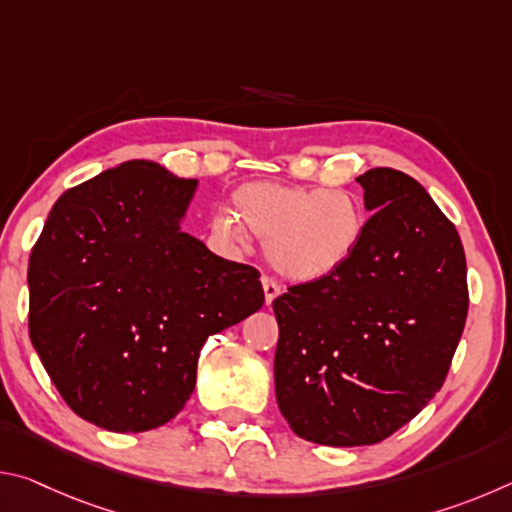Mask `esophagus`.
<instances>
[{
	"label": "esophagus",
	"mask_w": 512,
	"mask_h": 512,
	"mask_svg": "<svg viewBox=\"0 0 512 512\" xmlns=\"http://www.w3.org/2000/svg\"><path fill=\"white\" fill-rule=\"evenodd\" d=\"M262 287H264V298H266V305H271V302L280 296V284H277L273 277H268V275H264L262 277Z\"/></svg>",
	"instance_id": "1"
}]
</instances>
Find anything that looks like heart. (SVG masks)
Masks as SVG:
<instances>
[{
  "label": "heart",
  "mask_w": 512,
  "mask_h": 512,
  "mask_svg": "<svg viewBox=\"0 0 512 512\" xmlns=\"http://www.w3.org/2000/svg\"><path fill=\"white\" fill-rule=\"evenodd\" d=\"M366 216L345 189L282 183L241 185L232 194V214L216 212L212 232L239 246L249 235L268 241V262L293 282H320L348 264L359 248Z\"/></svg>",
  "instance_id": "heart-1"
}]
</instances>
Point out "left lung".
I'll return each mask as SVG.
<instances>
[{"mask_svg":"<svg viewBox=\"0 0 512 512\" xmlns=\"http://www.w3.org/2000/svg\"><path fill=\"white\" fill-rule=\"evenodd\" d=\"M357 183L372 216L348 264L273 300L277 406L332 447L375 445L429 404L470 305L461 237L427 189L391 167Z\"/></svg>","mask_w":512,"mask_h":512,"instance_id":"obj_1","label":"left lung"}]
</instances>
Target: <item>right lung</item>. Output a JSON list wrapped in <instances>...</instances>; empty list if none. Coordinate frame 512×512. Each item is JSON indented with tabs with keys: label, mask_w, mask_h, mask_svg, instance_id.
I'll use <instances>...</instances> for the list:
<instances>
[{
	"label": "right lung",
	"mask_w": 512,
	"mask_h": 512,
	"mask_svg": "<svg viewBox=\"0 0 512 512\" xmlns=\"http://www.w3.org/2000/svg\"><path fill=\"white\" fill-rule=\"evenodd\" d=\"M196 185L124 162L67 189L31 250V343L69 409L101 429L176 418L207 336L264 305L257 268L180 230Z\"/></svg>",
	"instance_id": "1"
}]
</instances>
